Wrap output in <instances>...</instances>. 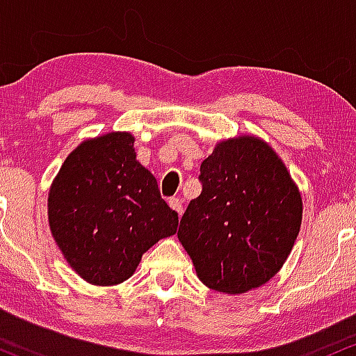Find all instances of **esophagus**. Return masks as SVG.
Wrapping results in <instances>:
<instances>
[{
  "instance_id": "34e87169",
  "label": "esophagus",
  "mask_w": 356,
  "mask_h": 356,
  "mask_svg": "<svg viewBox=\"0 0 356 356\" xmlns=\"http://www.w3.org/2000/svg\"><path fill=\"white\" fill-rule=\"evenodd\" d=\"M168 203H170L171 209L177 211L178 217H181V213H183V203H181V200H178V198H170V202H168Z\"/></svg>"
}]
</instances>
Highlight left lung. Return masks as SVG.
Listing matches in <instances>:
<instances>
[{"label":"left lung","instance_id":"obj_1","mask_svg":"<svg viewBox=\"0 0 356 356\" xmlns=\"http://www.w3.org/2000/svg\"><path fill=\"white\" fill-rule=\"evenodd\" d=\"M203 190L178 238L200 281L223 294L266 284L284 266L301 229V191L277 153L254 134L223 139L200 166Z\"/></svg>","mask_w":356,"mask_h":356}]
</instances>
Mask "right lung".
I'll list each match as a JSON object with an SVG mask.
<instances>
[{"mask_svg": "<svg viewBox=\"0 0 356 356\" xmlns=\"http://www.w3.org/2000/svg\"><path fill=\"white\" fill-rule=\"evenodd\" d=\"M47 205L63 259L94 286L124 282L143 254L178 227L126 131L83 139L54 178Z\"/></svg>", "mask_w": 356, "mask_h": 356, "instance_id": "add662e5", "label": "right lung"}]
</instances>
